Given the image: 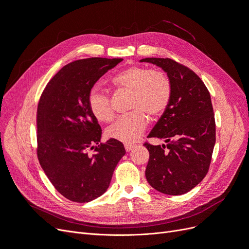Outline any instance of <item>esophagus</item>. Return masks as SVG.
<instances>
[{
    "mask_svg": "<svg viewBox=\"0 0 249 249\" xmlns=\"http://www.w3.org/2000/svg\"><path fill=\"white\" fill-rule=\"evenodd\" d=\"M135 147H136V146H135L134 144H124L125 152H127V153L131 152V150H133Z\"/></svg>",
    "mask_w": 249,
    "mask_h": 249,
    "instance_id": "1",
    "label": "esophagus"
}]
</instances>
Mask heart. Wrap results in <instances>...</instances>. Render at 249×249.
I'll list each match as a JSON object with an SVG mask.
<instances>
[{
  "mask_svg": "<svg viewBox=\"0 0 249 249\" xmlns=\"http://www.w3.org/2000/svg\"><path fill=\"white\" fill-rule=\"evenodd\" d=\"M113 85L132 92L131 114L120 117L109 126L106 134L111 139L131 144L144 133L148 117L160 118L169 107L172 86L169 78L162 71L143 66H132L112 79ZM88 107L100 122L108 123L114 117V110L108 94L93 88L88 95Z\"/></svg>",
  "mask_w": 249,
  "mask_h": 249,
  "instance_id": "obj_1",
  "label": "heart"
}]
</instances>
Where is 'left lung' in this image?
<instances>
[{
    "mask_svg": "<svg viewBox=\"0 0 249 249\" xmlns=\"http://www.w3.org/2000/svg\"><path fill=\"white\" fill-rule=\"evenodd\" d=\"M141 62L160 66L171 82L169 107L145 141L149 160L145 177L157 191L180 195L192 190L207 176L216 141V124L208 88L189 67L170 58H145Z\"/></svg>",
    "mask_w": 249,
    "mask_h": 249,
    "instance_id": "1",
    "label": "left lung"
}]
</instances>
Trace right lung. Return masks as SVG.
<instances>
[{
  "mask_svg": "<svg viewBox=\"0 0 249 249\" xmlns=\"http://www.w3.org/2000/svg\"><path fill=\"white\" fill-rule=\"evenodd\" d=\"M122 61L95 57L66 64L39 99L37 158L55 189L71 201L88 202L106 192L117 163L125 155L120 141L100 143L102 129L88 107V95L96 81Z\"/></svg>",
  "mask_w": 249,
  "mask_h": 249,
  "instance_id": "add662e5",
  "label": "right lung"
}]
</instances>
